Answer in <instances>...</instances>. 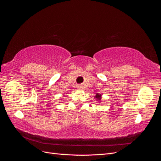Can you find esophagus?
<instances>
[{"mask_svg":"<svg viewBox=\"0 0 161 161\" xmlns=\"http://www.w3.org/2000/svg\"><path fill=\"white\" fill-rule=\"evenodd\" d=\"M78 89H82V86L81 85H79V86H78Z\"/></svg>","mask_w":161,"mask_h":161,"instance_id":"1","label":"esophagus"}]
</instances>
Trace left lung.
<instances>
[{"mask_svg":"<svg viewBox=\"0 0 161 161\" xmlns=\"http://www.w3.org/2000/svg\"><path fill=\"white\" fill-rule=\"evenodd\" d=\"M95 97H96V98H97V99L101 100V95H100L99 93H97V94H96V96H95Z\"/></svg>","mask_w":161,"mask_h":161,"instance_id":"obj_1","label":"left lung"}]
</instances>
